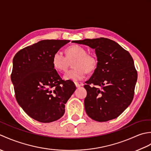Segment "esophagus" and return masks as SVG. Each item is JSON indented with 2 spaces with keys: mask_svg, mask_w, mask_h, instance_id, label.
<instances>
[{
  "mask_svg": "<svg viewBox=\"0 0 151 151\" xmlns=\"http://www.w3.org/2000/svg\"><path fill=\"white\" fill-rule=\"evenodd\" d=\"M75 84L76 88H80V87H81V85L80 84H78V82H75Z\"/></svg>",
  "mask_w": 151,
  "mask_h": 151,
  "instance_id": "esophagus-1",
  "label": "esophagus"
}]
</instances>
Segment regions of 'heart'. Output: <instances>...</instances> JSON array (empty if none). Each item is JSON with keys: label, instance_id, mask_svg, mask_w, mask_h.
Masks as SVG:
<instances>
[{"label": "heart", "instance_id": "1", "mask_svg": "<svg viewBox=\"0 0 151 151\" xmlns=\"http://www.w3.org/2000/svg\"><path fill=\"white\" fill-rule=\"evenodd\" d=\"M69 60H75L73 62V67L75 68L67 70L64 74L63 78L66 80L81 81L86 76V71L91 72L97 66V60L95 58L88 54L86 49L79 45H73L67 48V56L62 51H56L52 56V65L58 71H65L68 65Z\"/></svg>", "mask_w": 151, "mask_h": 151}]
</instances>
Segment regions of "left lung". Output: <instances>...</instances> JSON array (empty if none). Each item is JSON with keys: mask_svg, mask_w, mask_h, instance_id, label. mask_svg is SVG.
I'll return each instance as SVG.
<instances>
[{"mask_svg": "<svg viewBox=\"0 0 151 151\" xmlns=\"http://www.w3.org/2000/svg\"><path fill=\"white\" fill-rule=\"evenodd\" d=\"M72 42L94 49L97 58V67L84 86L86 114L99 122L117 118L134 98L137 74L132 56L117 43L107 38Z\"/></svg>", "mask_w": 151, "mask_h": 151, "instance_id": "left-lung-1", "label": "left lung"}]
</instances>
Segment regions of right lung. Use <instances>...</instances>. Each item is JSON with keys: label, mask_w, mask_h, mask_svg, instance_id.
Wrapping results in <instances>:
<instances>
[{"label": "right lung", "mask_w": 151, "mask_h": 151, "mask_svg": "<svg viewBox=\"0 0 151 151\" xmlns=\"http://www.w3.org/2000/svg\"><path fill=\"white\" fill-rule=\"evenodd\" d=\"M69 40H41L19 50L13 59L11 80L15 98L28 115L41 123L62 117L75 92L71 81H63L54 69V54Z\"/></svg>", "instance_id": "1"}]
</instances>
